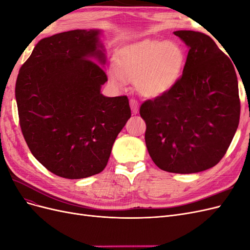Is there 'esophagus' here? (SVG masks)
<instances>
[{
	"mask_svg": "<svg viewBox=\"0 0 250 250\" xmlns=\"http://www.w3.org/2000/svg\"><path fill=\"white\" fill-rule=\"evenodd\" d=\"M129 102H130V107L132 109V112L138 113L139 112V102L135 99H133V98H131Z\"/></svg>",
	"mask_w": 250,
	"mask_h": 250,
	"instance_id": "34e87169",
	"label": "esophagus"
}]
</instances>
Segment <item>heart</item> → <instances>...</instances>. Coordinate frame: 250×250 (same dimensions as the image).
Segmentation results:
<instances>
[{
    "mask_svg": "<svg viewBox=\"0 0 250 250\" xmlns=\"http://www.w3.org/2000/svg\"><path fill=\"white\" fill-rule=\"evenodd\" d=\"M186 62L178 43L166 41H142L121 50L109 66L108 78L120 87L134 82L138 93L156 98L171 90L183 73Z\"/></svg>",
    "mask_w": 250,
    "mask_h": 250,
    "instance_id": "obj_1",
    "label": "heart"
}]
</instances>
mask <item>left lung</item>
I'll use <instances>...</instances> for the list:
<instances>
[{"label":"left lung","instance_id":"obj_1","mask_svg":"<svg viewBox=\"0 0 250 250\" xmlns=\"http://www.w3.org/2000/svg\"><path fill=\"white\" fill-rule=\"evenodd\" d=\"M188 47L183 75L171 90L140 107L145 142L158 168L179 174L214 167L228 151L240 120L231 60L207 34L174 32Z\"/></svg>","mask_w":250,"mask_h":250}]
</instances>
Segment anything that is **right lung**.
Returning a JSON list of instances; mask_svg holds the SVG:
<instances>
[{
  "instance_id": "obj_1",
  "label": "right lung",
  "mask_w": 250,
  "mask_h": 250,
  "mask_svg": "<svg viewBox=\"0 0 250 250\" xmlns=\"http://www.w3.org/2000/svg\"><path fill=\"white\" fill-rule=\"evenodd\" d=\"M99 30H72L42 40L16 83L20 125L33 156L55 175L79 179L106 167L131 116L127 96L105 97L107 76Z\"/></svg>"
}]
</instances>
